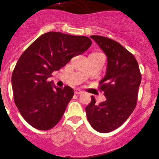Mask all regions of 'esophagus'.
Wrapping results in <instances>:
<instances>
[{
  "label": "esophagus",
  "mask_w": 159,
  "mask_h": 159,
  "mask_svg": "<svg viewBox=\"0 0 159 159\" xmlns=\"http://www.w3.org/2000/svg\"><path fill=\"white\" fill-rule=\"evenodd\" d=\"M83 91H81V90L78 89V88H76V89L75 90V94H80V93H82Z\"/></svg>",
  "instance_id": "1"
}]
</instances>
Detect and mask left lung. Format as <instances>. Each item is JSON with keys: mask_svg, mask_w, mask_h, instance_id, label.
I'll use <instances>...</instances> for the list:
<instances>
[{"mask_svg": "<svg viewBox=\"0 0 159 159\" xmlns=\"http://www.w3.org/2000/svg\"><path fill=\"white\" fill-rule=\"evenodd\" d=\"M91 38L107 56L106 75L100 81L106 101L97 104L92 96L85 110L91 126L107 133L123 125L133 112L142 77L136 59L119 43L101 36Z\"/></svg>", "mask_w": 159, "mask_h": 159, "instance_id": "left-lung-1", "label": "left lung"}]
</instances>
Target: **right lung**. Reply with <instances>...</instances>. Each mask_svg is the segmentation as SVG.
Listing matches in <instances>:
<instances>
[{
	"label": "right lung",
	"instance_id": "add662e5",
	"mask_svg": "<svg viewBox=\"0 0 159 159\" xmlns=\"http://www.w3.org/2000/svg\"><path fill=\"white\" fill-rule=\"evenodd\" d=\"M91 44L87 36L49 32L23 52L13 69L11 81L15 104L30 126L48 130L61 119L74 91L69 86H55L48 78Z\"/></svg>",
	"mask_w": 159,
	"mask_h": 159
}]
</instances>
